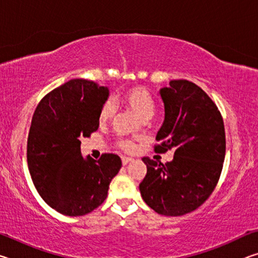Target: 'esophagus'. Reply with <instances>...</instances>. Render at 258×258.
<instances>
[{"instance_id":"1","label":"esophagus","mask_w":258,"mask_h":258,"mask_svg":"<svg viewBox=\"0 0 258 258\" xmlns=\"http://www.w3.org/2000/svg\"><path fill=\"white\" fill-rule=\"evenodd\" d=\"M130 161H132V158H130V157H121V163H123V165L128 164Z\"/></svg>"}]
</instances>
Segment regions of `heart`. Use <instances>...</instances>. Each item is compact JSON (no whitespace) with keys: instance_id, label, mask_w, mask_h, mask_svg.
Segmentation results:
<instances>
[{"instance_id":"b5f03b06","label":"heart","mask_w":258,"mask_h":258,"mask_svg":"<svg viewBox=\"0 0 258 258\" xmlns=\"http://www.w3.org/2000/svg\"><path fill=\"white\" fill-rule=\"evenodd\" d=\"M117 99H118L120 104H123L126 109H128V110L135 113V115L142 120H148L151 118L155 112V99L149 91L143 86L137 85L128 87V89H125L117 95ZM115 113L116 109L111 102H103L101 104V107H100L98 115L99 124L102 125L108 123L109 120H111L113 118ZM117 145H118L120 149H123L125 151H132L134 149L133 143L127 141V140H118Z\"/></svg>"}]
</instances>
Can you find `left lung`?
Instances as JSON below:
<instances>
[{
	"mask_svg": "<svg viewBox=\"0 0 258 258\" xmlns=\"http://www.w3.org/2000/svg\"><path fill=\"white\" fill-rule=\"evenodd\" d=\"M160 95L165 121L155 151L174 150V157L165 164L143 157L147 174L139 187L156 213L181 216L202 206L220 180L225 157L224 123L215 102L190 81H171Z\"/></svg>",
	"mask_w": 258,
	"mask_h": 258,
	"instance_id": "obj_1",
	"label": "left lung"
}]
</instances>
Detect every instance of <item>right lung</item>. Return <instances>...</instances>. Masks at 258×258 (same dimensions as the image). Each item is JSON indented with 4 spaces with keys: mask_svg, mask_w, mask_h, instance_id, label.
Listing matches in <instances>:
<instances>
[{
    "mask_svg": "<svg viewBox=\"0 0 258 258\" xmlns=\"http://www.w3.org/2000/svg\"><path fill=\"white\" fill-rule=\"evenodd\" d=\"M109 95L92 81L72 80L52 90L37 104L27 139V163L38 194L67 216H82L107 198L121 167L115 154L99 160L81 155L82 138L99 127L98 115Z\"/></svg>",
    "mask_w": 258,
    "mask_h": 258,
    "instance_id": "obj_1",
    "label": "right lung"
}]
</instances>
